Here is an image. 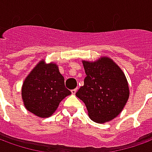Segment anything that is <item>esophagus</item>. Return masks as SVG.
I'll list each match as a JSON object with an SVG mask.
<instances>
[{
	"label": "esophagus",
	"instance_id": "34e87169",
	"mask_svg": "<svg viewBox=\"0 0 152 152\" xmlns=\"http://www.w3.org/2000/svg\"><path fill=\"white\" fill-rule=\"evenodd\" d=\"M76 91H77V89H72V94H76Z\"/></svg>",
	"mask_w": 152,
	"mask_h": 152
}]
</instances>
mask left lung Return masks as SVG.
Wrapping results in <instances>:
<instances>
[{"mask_svg":"<svg viewBox=\"0 0 152 152\" xmlns=\"http://www.w3.org/2000/svg\"><path fill=\"white\" fill-rule=\"evenodd\" d=\"M86 77L76 95L86 106L89 118L103 124L124 109L129 97L126 76L114 61L101 57L94 62L82 61Z\"/></svg>","mask_w":152,"mask_h":152,"instance_id":"8db88e82","label":"left lung"}]
</instances>
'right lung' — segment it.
Returning a JSON list of instances; mask_svg holds the SVG:
<instances>
[{
    "label": "right lung",
    "instance_id": "right-lung-1",
    "mask_svg": "<svg viewBox=\"0 0 152 152\" xmlns=\"http://www.w3.org/2000/svg\"><path fill=\"white\" fill-rule=\"evenodd\" d=\"M71 94L65 87L58 65L46 63L45 59L34 66L22 86L24 107L28 112L41 118L52 115L60 102Z\"/></svg>",
    "mask_w": 152,
    "mask_h": 152
}]
</instances>
